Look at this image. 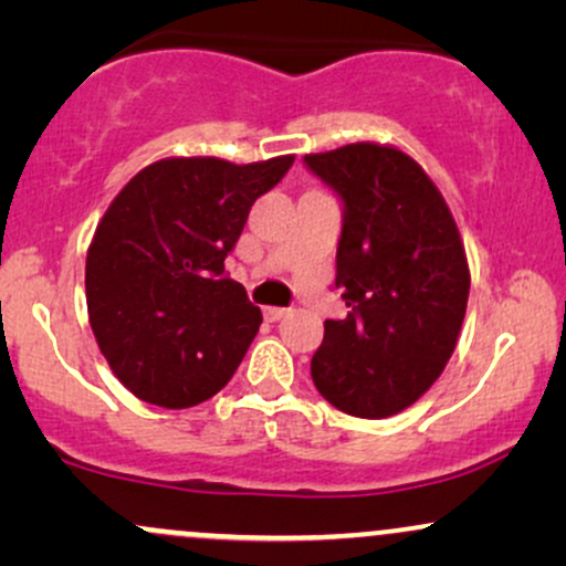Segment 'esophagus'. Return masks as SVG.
I'll list each match as a JSON object with an SVG mask.
<instances>
[{"label":"esophagus","mask_w":566,"mask_h":566,"mask_svg":"<svg viewBox=\"0 0 566 566\" xmlns=\"http://www.w3.org/2000/svg\"><path fill=\"white\" fill-rule=\"evenodd\" d=\"M263 314H265V319L279 322V319H284V316L290 314V308H282V305H265Z\"/></svg>","instance_id":"34e87169"}]
</instances>
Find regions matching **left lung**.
<instances>
[{"instance_id": "left-lung-1", "label": "left lung", "mask_w": 566, "mask_h": 566, "mask_svg": "<svg viewBox=\"0 0 566 566\" xmlns=\"http://www.w3.org/2000/svg\"><path fill=\"white\" fill-rule=\"evenodd\" d=\"M346 205L335 287L346 319L324 322L311 378L329 405L380 420L444 373L469 305L471 271L444 197L401 148L348 143L305 154Z\"/></svg>"}]
</instances>
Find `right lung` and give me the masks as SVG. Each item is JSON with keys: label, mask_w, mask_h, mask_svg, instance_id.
I'll return each instance as SVG.
<instances>
[{"label": "right lung", "mask_w": 566, "mask_h": 566, "mask_svg": "<svg viewBox=\"0 0 566 566\" xmlns=\"http://www.w3.org/2000/svg\"><path fill=\"white\" fill-rule=\"evenodd\" d=\"M292 161L167 157L108 205L87 247L84 290L97 348L129 394L186 409L237 373L263 314L223 263L250 207Z\"/></svg>", "instance_id": "add662e5"}]
</instances>
